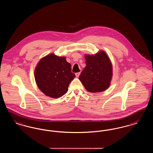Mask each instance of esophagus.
<instances>
[{"instance_id":"obj_1","label":"esophagus","mask_w":153,"mask_h":153,"mask_svg":"<svg viewBox=\"0 0 153 153\" xmlns=\"http://www.w3.org/2000/svg\"><path fill=\"white\" fill-rule=\"evenodd\" d=\"M76 77H79V76H80V72H78V73H76Z\"/></svg>"}]
</instances>
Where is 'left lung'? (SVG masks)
<instances>
[{
    "instance_id": "left-lung-1",
    "label": "left lung",
    "mask_w": 153,
    "mask_h": 153,
    "mask_svg": "<svg viewBox=\"0 0 153 153\" xmlns=\"http://www.w3.org/2000/svg\"><path fill=\"white\" fill-rule=\"evenodd\" d=\"M84 57L86 66L80 74V81L92 93L107 90L113 75L112 64L108 54L102 50L95 54H86Z\"/></svg>"
}]
</instances>
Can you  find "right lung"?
<instances>
[{
	"label": "right lung",
	"mask_w": 153,
	"mask_h": 153,
	"mask_svg": "<svg viewBox=\"0 0 153 153\" xmlns=\"http://www.w3.org/2000/svg\"><path fill=\"white\" fill-rule=\"evenodd\" d=\"M66 57L53 53L41 58L34 70L36 85L46 96L57 99L65 95L76 77Z\"/></svg>",
	"instance_id": "right-lung-1"
}]
</instances>
